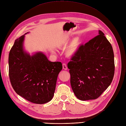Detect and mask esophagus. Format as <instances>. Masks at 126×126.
<instances>
[{
	"instance_id": "esophagus-1",
	"label": "esophagus",
	"mask_w": 126,
	"mask_h": 126,
	"mask_svg": "<svg viewBox=\"0 0 126 126\" xmlns=\"http://www.w3.org/2000/svg\"><path fill=\"white\" fill-rule=\"evenodd\" d=\"M63 69H65V70H67V66L66 64L65 63H63Z\"/></svg>"
}]
</instances>
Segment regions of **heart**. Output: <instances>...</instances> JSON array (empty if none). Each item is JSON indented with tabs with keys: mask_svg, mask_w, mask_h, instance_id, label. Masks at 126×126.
<instances>
[{
	"mask_svg": "<svg viewBox=\"0 0 126 126\" xmlns=\"http://www.w3.org/2000/svg\"><path fill=\"white\" fill-rule=\"evenodd\" d=\"M79 40L78 38H75L72 39L65 50L66 54L68 57H72L77 52L79 46ZM63 44H65V42H63Z\"/></svg>",
	"mask_w": 126,
	"mask_h": 126,
	"instance_id": "obj_1",
	"label": "heart"
}]
</instances>
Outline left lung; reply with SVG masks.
Here are the masks:
<instances>
[{
  "instance_id": "8db88e82",
  "label": "left lung",
  "mask_w": 126,
  "mask_h": 126,
  "mask_svg": "<svg viewBox=\"0 0 126 126\" xmlns=\"http://www.w3.org/2000/svg\"><path fill=\"white\" fill-rule=\"evenodd\" d=\"M67 64L75 95L82 101L99 97L112 81L115 65L112 46L99 31V35L81 45Z\"/></svg>"
}]
</instances>
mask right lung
<instances>
[{
  "instance_id": "add662e5",
  "label": "right lung",
  "mask_w": 126,
  "mask_h": 126,
  "mask_svg": "<svg viewBox=\"0 0 126 126\" xmlns=\"http://www.w3.org/2000/svg\"><path fill=\"white\" fill-rule=\"evenodd\" d=\"M25 35L16 39L8 57L9 78L19 95L36 104L51 101L57 78L63 69L61 62H51L41 52L31 56L24 51Z\"/></svg>"
}]
</instances>
